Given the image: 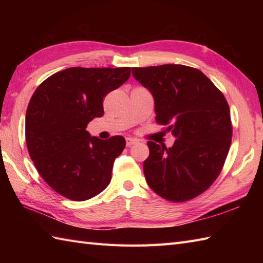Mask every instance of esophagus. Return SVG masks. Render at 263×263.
Instances as JSON below:
<instances>
[{"label":"esophagus","instance_id":"esophagus-1","mask_svg":"<svg viewBox=\"0 0 263 263\" xmlns=\"http://www.w3.org/2000/svg\"><path fill=\"white\" fill-rule=\"evenodd\" d=\"M137 142H138L137 139H133V138H127V139H126V146H127V147H131L132 144H135V143H137Z\"/></svg>","mask_w":263,"mask_h":263}]
</instances>
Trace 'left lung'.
Here are the masks:
<instances>
[{
  "label": "left lung",
  "mask_w": 263,
  "mask_h": 263,
  "mask_svg": "<svg viewBox=\"0 0 263 263\" xmlns=\"http://www.w3.org/2000/svg\"><path fill=\"white\" fill-rule=\"evenodd\" d=\"M155 102L156 120L168 125L172 147L148 141L144 177L159 197L175 202L201 194L219 175L232 142L230 106L200 70L181 64L132 68Z\"/></svg>",
  "instance_id": "left-lung-1"
}]
</instances>
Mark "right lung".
<instances>
[{"mask_svg": "<svg viewBox=\"0 0 263 263\" xmlns=\"http://www.w3.org/2000/svg\"><path fill=\"white\" fill-rule=\"evenodd\" d=\"M130 68H69L39 85L26 113V142L45 182L63 197L85 201L108 185L121 136L102 140L86 127L104 114L103 99L130 77Z\"/></svg>", "mask_w": 263, "mask_h": 263, "instance_id": "add662e5", "label": "right lung"}]
</instances>
